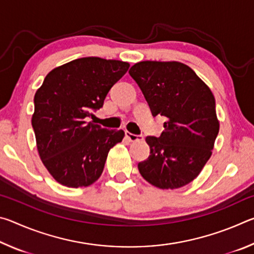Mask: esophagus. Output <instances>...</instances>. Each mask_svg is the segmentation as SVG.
Here are the masks:
<instances>
[{"label": "esophagus", "mask_w": 254, "mask_h": 254, "mask_svg": "<svg viewBox=\"0 0 254 254\" xmlns=\"http://www.w3.org/2000/svg\"><path fill=\"white\" fill-rule=\"evenodd\" d=\"M126 136L127 137L128 141H131V142H135V141H142L143 140L142 135L133 134V133L128 132V131H126Z\"/></svg>", "instance_id": "obj_1"}]
</instances>
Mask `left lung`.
Returning a JSON list of instances; mask_svg holds the SVG:
<instances>
[{"label":"left lung","instance_id":"left-lung-1","mask_svg":"<svg viewBox=\"0 0 254 254\" xmlns=\"http://www.w3.org/2000/svg\"><path fill=\"white\" fill-rule=\"evenodd\" d=\"M128 74L153 117L162 115L160 136H147L150 156L139 162L142 177L160 189L192 182L212 156L220 130L212 91L190 67L178 62H140Z\"/></svg>","mask_w":254,"mask_h":254}]
</instances>
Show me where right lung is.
<instances>
[{"mask_svg": "<svg viewBox=\"0 0 254 254\" xmlns=\"http://www.w3.org/2000/svg\"><path fill=\"white\" fill-rule=\"evenodd\" d=\"M128 67L120 60L85 57L46 76L34 95L31 122L40 159L56 182L78 188L101 177L109 151L121 142L124 131L87 120Z\"/></svg>", "mask_w": 254, "mask_h": 254, "instance_id": "add662e5", "label": "right lung"}]
</instances>
